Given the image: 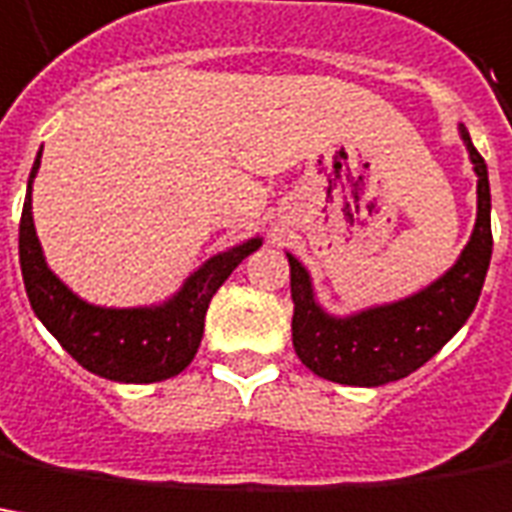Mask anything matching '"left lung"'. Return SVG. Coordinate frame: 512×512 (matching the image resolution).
I'll use <instances>...</instances> for the list:
<instances>
[{
    "label": "left lung",
    "mask_w": 512,
    "mask_h": 512,
    "mask_svg": "<svg viewBox=\"0 0 512 512\" xmlns=\"http://www.w3.org/2000/svg\"><path fill=\"white\" fill-rule=\"evenodd\" d=\"M459 137L476 171V225L459 259L420 293L352 315H329L315 301L307 267L287 253L293 346L301 363L318 377L344 386H386L417 372L471 318L493 253L490 183L488 166L473 149L471 135L462 123Z\"/></svg>",
    "instance_id": "obj_1"
}]
</instances>
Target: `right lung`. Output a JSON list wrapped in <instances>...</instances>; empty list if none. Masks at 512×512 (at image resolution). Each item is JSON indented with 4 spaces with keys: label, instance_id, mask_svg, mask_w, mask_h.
Returning a JSON list of instances; mask_svg holds the SVG:
<instances>
[{
    "label": "right lung",
    "instance_id": "add662e5",
    "mask_svg": "<svg viewBox=\"0 0 512 512\" xmlns=\"http://www.w3.org/2000/svg\"><path fill=\"white\" fill-rule=\"evenodd\" d=\"M39 166L41 152L30 168L19 225V264L36 318L92 375L115 383H157L180 375L200 349L205 312L214 293L242 259L262 248V239L253 236L236 248L211 256L163 304L98 307L75 296L47 267L33 225V180Z\"/></svg>",
    "mask_w": 512,
    "mask_h": 512
}]
</instances>
